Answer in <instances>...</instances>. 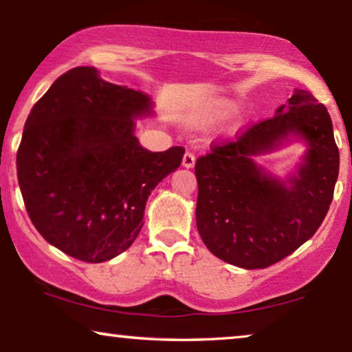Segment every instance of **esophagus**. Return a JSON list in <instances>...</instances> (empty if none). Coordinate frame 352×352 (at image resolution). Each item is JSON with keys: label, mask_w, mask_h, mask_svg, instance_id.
Masks as SVG:
<instances>
[{"label": "esophagus", "mask_w": 352, "mask_h": 352, "mask_svg": "<svg viewBox=\"0 0 352 352\" xmlns=\"http://www.w3.org/2000/svg\"><path fill=\"white\" fill-rule=\"evenodd\" d=\"M195 154L191 153H185L184 159H182V166H184L185 168H193L195 167Z\"/></svg>", "instance_id": "1"}]
</instances>
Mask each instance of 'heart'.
I'll use <instances>...</instances> for the list:
<instances>
[{
  "mask_svg": "<svg viewBox=\"0 0 352 352\" xmlns=\"http://www.w3.org/2000/svg\"><path fill=\"white\" fill-rule=\"evenodd\" d=\"M236 109H238V104L235 101L219 100V101L210 102L209 106L203 107V109L190 114L186 122H188L190 127L193 129H208V127H212L215 124H219L220 120L227 119L228 116L235 114ZM235 129H236V124H230L227 129H225V132L232 133Z\"/></svg>",
  "mask_w": 352,
  "mask_h": 352,
  "instance_id": "obj_1",
  "label": "heart"
}]
</instances>
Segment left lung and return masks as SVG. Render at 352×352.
I'll return each instance as SVG.
<instances>
[{"label":"left lung","instance_id":"left-lung-1","mask_svg":"<svg viewBox=\"0 0 352 352\" xmlns=\"http://www.w3.org/2000/svg\"><path fill=\"white\" fill-rule=\"evenodd\" d=\"M305 144L300 162L277 177L255 162L287 144ZM340 153L327 107L294 90L272 119L199 157L196 227L208 250L241 269H265L296 251L325 219Z\"/></svg>","mask_w":352,"mask_h":352}]
</instances>
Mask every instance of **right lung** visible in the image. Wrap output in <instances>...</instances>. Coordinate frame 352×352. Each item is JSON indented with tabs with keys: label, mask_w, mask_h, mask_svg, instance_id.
<instances>
[{
	"label": "right lung",
	"mask_w": 352,
	"mask_h": 352,
	"mask_svg": "<svg viewBox=\"0 0 352 352\" xmlns=\"http://www.w3.org/2000/svg\"><path fill=\"white\" fill-rule=\"evenodd\" d=\"M146 93L75 67L32 107L17 151V179L32 223L50 245L85 262L129 250L148 196L180 167L185 149L140 144V119L154 117Z\"/></svg>",
	"instance_id": "1"
}]
</instances>
